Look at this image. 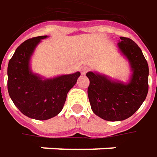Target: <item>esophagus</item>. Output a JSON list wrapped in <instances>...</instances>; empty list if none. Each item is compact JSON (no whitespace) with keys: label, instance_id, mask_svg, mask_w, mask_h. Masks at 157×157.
I'll use <instances>...</instances> for the list:
<instances>
[{"label":"esophagus","instance_id":"1","mask_svg":"<svg viewBox=\"0 0 157 157\" xmlns=\"http://www.w3.org/2000/svg\"><path fill=\"white\" fill-rule=\"evenodd\" d=\"M88 70H89V68H87V67H82V68H81V73L82 74V75H85L88 72Z\"/></svg>","mask_w":157,"mask_h":157}]
</instances>
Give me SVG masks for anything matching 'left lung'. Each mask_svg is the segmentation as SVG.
<instances>
[{
  "label": "left lung",
  "instance_id": "left-lung-1",
  "mask_svg": "<svg viewBox=\"0 0 157 157\" xmlns=\"http://www.w3.org/2000/svg\"><path fill=\"white\" fill-rule=\"evenodd\" d=\"M117 48L128 62L131 75L128 82L89 71L88 95L91 109L101 119L123 121L134 115L149 91V65L138 45L129 38L120 37Z\"/></svg>",
  "mask_w": 157,
  "mask_h": 157
}]
</instances>
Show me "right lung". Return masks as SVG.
<instances>
[{"mask_svg": "<svg viewBox=\"0 0 157 157\" xmlns=\"http://www.w3.org/2000/svg\"><path fill=\"white\" fill-rule=\"evenodd\" d=\"M47 37H34L22 42L8 66L10 98L23 115L35 120H48L57 116L64 106L68 92L81 75L75 72L47 79L32 71L31 57L37 45Z\"/></svg>", "mask_w": 157, "mask_h": 157, "instance_id": "add662e5", "label": "right lung"}]
</instances>
